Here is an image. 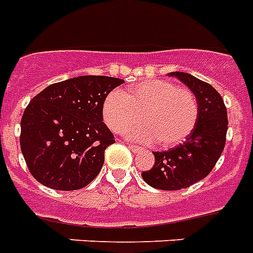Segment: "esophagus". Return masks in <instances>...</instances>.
I'll return each instance as SVG.
<instances>
[{
    "label": "esophagus",
    "instance_id": "esophagus-1",
    "mask_svg": "<svg viewBox=\"0 0 253 253\" xmlns=\"http://www.w3.org/2000/svg\"><path fill=\"white\" fill-rule=\"evenodd\" d=\"M127 145H128V148H130V149L133 152V153H137V152L141 151V148L137 147V145H133V144H127Z\"/></svg>",
    "mask_w": 253,
    "mask_h": 253
}]
</instances>
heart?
Returning a JSON list of instances; mask_svg holds the SVG:
<instances>
[{
    "mask_svg": "<svg viewBox=\"0 0 253 253\" xmlns=\"http://www.w3.org/2000/svg\"><path fill=\"white\" fill-rule=\"evenodd\" d=\"M102 117L114 132H123L140 120L145 126L126 131L132 139L162 148L175 147L190 136L199 120V102L190 88L170 80L135 83L123 93L110 92L102 102Z\"/></svg>",
    "mask_w": 253,
    "mask_h": 253,
    "instance_id": "heart-1",
    "label": "heart"
}]
</instances>
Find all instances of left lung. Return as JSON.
I'll list each match as a JSON object with an SVG mask.
<instances>
[{
    "label": "left lung",
    "mask_w": 253,
    "mask_h": 253,
    "mask_svg": "<svg viewBox=\"0 0 253 253\" xmlns=\"http://www.w3.org/2000/svg\"><path fill=\"white\" fill-rule=\"evenodd\" d=\"M170 77L178 78L196 94L198 123L182 144L153 152L155 165L141 176L155 188L176 191L204 179L212 171L226 143L227 112L221 94L211 84L179 71L170 73Z\"/></svg>",
    "instance_id": "obj_1"
}]
</instances>
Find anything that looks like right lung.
Here are the masks:
<instances>
[{"label":"right lung","instance_id":"right-lung-1","mask_svg":"<svg viewBox=\"0 0 253 253\" xmlns=\"http://www.w3.org/2000/svg\"><path fill=\"white\" fill-rule=\"evenodd\" d=\"M125 80L85 75L50 84L36 94L20 121V149L41 184L80 190L100 173L114 135L102 122V102Z\"/></svg>","mask_w":253,"mask_h":253}]
</instances>
